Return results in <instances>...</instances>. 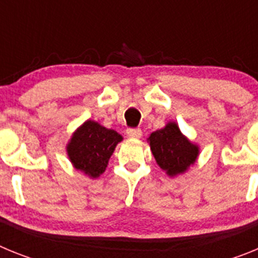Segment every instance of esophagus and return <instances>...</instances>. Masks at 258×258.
Instances as JSON below:
<instances>
[{"instance_id":"1","label":"esophagus","mask_w":258,"mask_h":258,"mask_svg":"<svg viewBox=\"0 0 258 258\" xmlns=\"http://www.w3.org/2000/svg\"><path fill=\"white\" fill-rule=\"evenodd\" d=\"M126 134L131 138H141L142 137V131H141L140 127H131V129H127Z\"/></svg>"}]
</instances>
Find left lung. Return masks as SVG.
<instances>
[{"label": "left lung", "mask_w": 258, "mask_h": 258, "mask_svg": "<svg viewBox=\"0 0 258 258\" xmlns=\"http://www.w3.org/2000/svg\"><path fill=\"white\" fill-rule=\"evenodd\" d=\"M157 165L169 177L182 174L199 156V147L188 141L175 122H168L163 129L147 138Z\"/></svg>", "instance_id": "left-lung-1"}]
</instances>
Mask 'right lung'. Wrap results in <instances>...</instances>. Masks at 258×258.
Instances as JSON below:
<instances>
[{
    "label": "right lung",
    "instance_id": "1",
    "mask_svg": "<svg viewBox=\"0 0 258 258\" xmlns=\"http://www.w3.org/2000/svg\"><path fill=\"white\" fill-rule=\"evenodd\" d=\"M121 141L122 137L117 132L88 120L72 134L67 154L75 169L97 178L106 170L109 157Z\"/></svg>",
    "mask_w": 258,
    "mask_h": 258
}]
</instances>
